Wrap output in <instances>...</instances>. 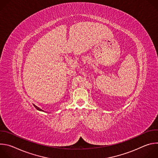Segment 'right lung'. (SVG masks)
I'll return each mask as SVG.
<instances>
[{
	"label": "right lung",
	"instance_id": "1",
	"mask_svg": "<svg viewBox=\"0 0 158 158\" xmlns=\"http://www.w3.org/2000/svg\"><path fill=\"white\" fill-rule=\"evenodd\" d=\"M33 105H34V107H35V109H37V110H39V111H42V112H45V111H44V110H42V109H40V108H39V107H37V106H35V104H33Z\"/></svg>",
	"mask_w": 158,
	"mask_h": 158
}]
</instances>
